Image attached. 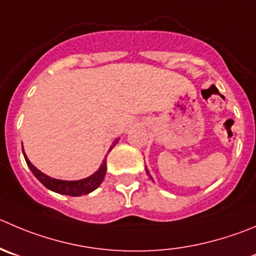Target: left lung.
<instances>
[{"instance_id": "left-lung-1", "label": "left lung", "mask_w": 256, "mask_h": 256, "mask_svg": "<svg viewBox=\"0 0 256 256\" xmlns=\"http://www.w3.org/2000/svg\"><path fill=\"white\" fill-rule=\"evenodd\" d=\"M147 172H148V171H147Z\"/></svg>"}]
</instances>
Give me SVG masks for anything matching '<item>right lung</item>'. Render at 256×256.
<instances>
[{"label": "right lung", "mask_w": 256, "mask_h": 256, "mask_svg": "<svg viewBox=\"0 0 256 256\" xmlns=\"http://www.w3.org/2000/svg\"><path fill=\"white\" fill-rule=\"evenodd\" d=\"M118 140H114L113 146L109 148V152L113 150L114 146L116 144ZM22 152H24V147H22ZM24 157H25L26 163H28V166L30 167L31 172L34 174V176L46 187V188L51 190L54 192H58V194H68V196H82V194H90L92 191H94L96 188H98L100 186V184L103 182L104 176H106V160H104L103 163H102V166L99 167L98 171L96 172L94 174H92L90 177L84 180H80V181H62V180H55L51 178V177L46 176L42 172L38 171L35 166H34L32 163L28 160V158L26 157L25 152H24Z\"/></svg>", "instance_id": "obj_1"}]
</instances>
